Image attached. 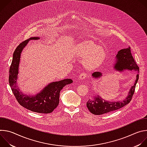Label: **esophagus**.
I'll list each match as a JSON object with an SVG mask.
<instances>
[{
  "label": "esophagus",
  "instance_id": "esophagus-1",
  "mask_svg": "<svg viewBox=\"0 0 147 147\" xmlns=\"http://www.w3.org/2000/svg\"><path fill=\"white\" fill-rule=\"evenodd\" d=\"M87 77V75L86 73H82L78 77V78L80 80H83V79H85Z\"/></svg>",
  "mask_w": 147,
  "mask_h": 147
}]
</instances>
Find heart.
I'll return each instance as SVG.
<instances>
[{
    "instance_id": "heart-1",
    "label": "heart",
    "mask_w": 147,
    "mask_h": 147,
    "mask_svg": "<svg viewBox=\"0 0 147 147\" xmlns=\"http://www.w3.org/2000/svg\"><path fill=\"white\" fill-rule=\"evenodd\" d=\"M76 53L80 57H86L84 65L88 69L98 67L105 59L104 51L90 42L80 45L76 49Z\"/></svg>"
}]
</instances>
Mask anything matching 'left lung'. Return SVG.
Segmentation results:
<instances>
[{"instance_id": "left-lung-1", "label": "left lung", "mask_w": 147, "mask_h": 147, "mask_svg": "<svg viewBox=\"0 0 147 147\" xmlns=\"http://www.w3.org/2000/svg\"><path fill=\"white\" fill-rule=\"evenodd\" d=\"M114 68L119 71H123L124 70H136L139 71V67L136 63L134 57L131 53V48L129 47L127 48L120 50L116 55V61ZM92 76L95 77H99L102 76V73L99 71L94 72ZM139 78V74L137 75L136 80L134 84L131 87L129 95L123 101L120 102H108L103 100L102 98L98 95L94 96L93 98L89 99L87 102V107L91 113L95 115H100L105 113H107L119 109L123 108L129 103L131 100L134 93L135 92L136 84Z\"/></svg>"}]
</instances>
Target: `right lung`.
<instances>
[{
    "label": "right lung",
    "instance_id": "right-lung-1",
    "mask_svg": "<svg viewBox=\"0 0 147 147\" xmlns=\"http://www.w3.org/2000/svg\"><path fill=\"white\" fill-rule=\"evenodd\" d=\"M38 39H39L38 37L30 38L29 39L21 42L16 48L13 53V60L10 67L9 82L12 92L20 105L34 112L47 114L52 112L57 108L59 103L60 91L65 86L72 83L73 81L67 78L53 82L49 84L40 93L34 96L24 95L19 91L16 86V82L21 53L30 40Z\"/></svg>",
    "mask_w": 147,
    "mask_h": 147
}]
</instances>
